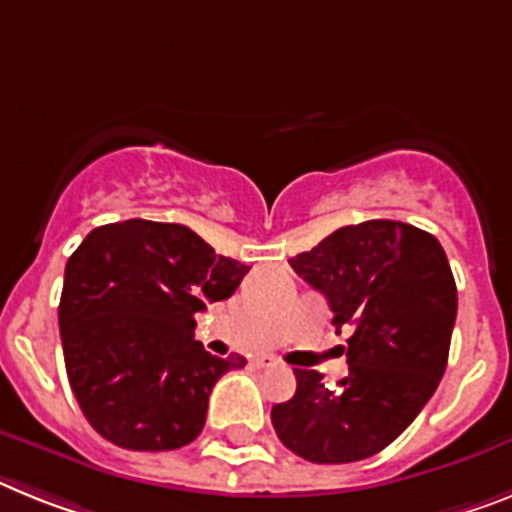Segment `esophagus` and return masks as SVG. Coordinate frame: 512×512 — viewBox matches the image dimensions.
I'll list each match as a JSON object with an SVG mask.
<instances>
[{"mask_svg":"<svg viewBox=\"0 0 512 512\" xmlns=\"http://www.w3.org/2000/svg\"><path fill=\"white\" fill-rule=\"evenodd\" d=\"M252 364H255L257 369H268V367H276L278 364V359L276 356H255V359H252Z\"/></svg>","mask_w":512,"mask_h":512,"instance_id":"obj_1","label":"esophagus"}]
</instances>
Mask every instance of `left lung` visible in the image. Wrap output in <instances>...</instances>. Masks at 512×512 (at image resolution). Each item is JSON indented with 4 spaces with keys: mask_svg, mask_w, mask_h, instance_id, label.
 <instances>
[{
    "mask_svg": "<svg viewBox=\"0 0 512 512\" xmlns=\"http://www.w3.org/2000/svg\"><path fill=\"white\" fill-rule=\"evenodd\" d=\"M320 291L336 330H351L336 388L294 369L296 393L270 411L278 440L312 463H351L388 448L448 367L458 291L435 236L401 221L343 226L289 260Z\"/></svg>",
    "mask_w": 512,
    "mask_h": 512,
    "instance_id": "obj_1",
    "label": "left lung"
}]
</instances>
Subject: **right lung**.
<instances>
[{
    "label": "right lung",
    "mask_w": 512,
    "mask_h": 512,
    "mask_svg": "<svg viewBox=\"0 0 512 512\" xmlns=\"http://www.w3.org/2000/svg\"><path fill=\"white\" fill-rule=\"evenodd\" d=\"M249 265L182 223L130 218L90 231L64 268V367L90 427L124 450H176L205 427L218 377L247 364L195 341V315Z\"/></svg>",
    "instance_id": "obj_1"
}]
</instances>
